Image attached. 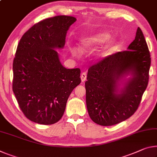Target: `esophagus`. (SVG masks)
<instances>
[{"mask_svg": "<svg viewBox=\"0 0 157 157\" xmlns=\"http://www.w3.org/2000/svg\"><path fill=\"white\" fill-rule=\"evenodd\" d=\"M86 73L85 72H83V73H82L81 74V80L82 82H84L86 80Z\"/></svg>", "mask_w": 157, "mask_h": 157, "instance_id": "34e87169", "label": "esophagus"}]
</instances>
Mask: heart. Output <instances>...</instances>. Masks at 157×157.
Here are the masks:
<instances>
[{"mask_svg":"<svg viewBox=\"0 0 157 157\" xmlns=\"http://www.w3.org/2000/svg\"><path fill=\"white\" fill-rule=\"evenodd\" d=\"M108 38L109 35L108 33H98L90 37V38L82 39L81 40L79 41V47L81 51L86 52L89 50V49H91L92 47L96 45V44H98L106 41L105 45L103 47V50H105V49H108V47H110L114 43L113 39H109L107 41L106 40L108 39Z\"/></svg>","mask_w":157,"mask_h":157,"instance_id":"1","label":"heart"}]
</instances>
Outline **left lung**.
<instances>
[{
    "mask_svg": "<svg viewBox=\"0 0 157 157\" xmlns=\"http://www.w3.org/2000/svg\"><path fill=\"white\" fill-rule=\"evenodd\" d=\"M150 53L143 31L138 28L127 50L109 55L88 70L86 103L91 120L112 126L130 117L140 105L147 86ZM133 77L117 94V83L125 74Z\"/></svg>",
    "mask_w": 157,
    "mask_h": 157,
    "instance_id": "obj_1",
    "label": "left lung"
}]
</instances>
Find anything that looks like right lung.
I'll return each mask as SVG.
<instances>
[{
  "label": "right lung",
  "instance_id": "obj_1",
  "mask_svg": "<svg viewBox=\"0 0 157 157\" xmlns=\"http://www.w3.org/2000/svg\"><path fill=\"white\" fill-rule=\"evenodd\" d=\"M73 17L59 15L35 24L20 39L13 60L12 90L24 114L50 125L61 119L67 101L81 82L80 69L61 65L55 49L64 47Z\"/></svg>",
  "mask_w": 157,
  "mask_h": 157
}]
</instances>
